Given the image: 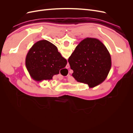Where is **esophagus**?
<instances>
[{
  "label": "esophagus",
  "mask_w": 133,
  "mask_h": 133,
  "mask_svg": "<svg viewBox=\"0 0 133 133\" xmlns=\"http://www.w3.org/2000/svg\"><path fill=\"white\" fill-rule=\"evenodd\" d=\"M68 68H69L70 67V65H67V66H66Z\"/></svg>",
  "instance_id": "obj_1"
}]
</instances>
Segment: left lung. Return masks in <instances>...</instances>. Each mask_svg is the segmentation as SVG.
<instances>
[{
    "mask_svg": "<svg viewBox=\"0 0 133 133\" xmlns=\"http://www.w3.org/2000/svg\"><path fill=\"white\" fill-rule=\"evenodd\" d=\"M72 76L78 82L94 88L103 82L109 73L111 59L109 52L99 39L87 38L76 46L68 59Z\"/></svg>",
    "mask_w": 133,
    "mask_h": 133,
    "instance_id": "8db88e82",
    "label": "left lung"
}]
</instances>
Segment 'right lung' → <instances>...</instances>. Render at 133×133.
Returning <instances> with one entry per match:
<instances>
[{
  "mask_svg": "<svg viewBox=\"0 0 133 133\" xmlns=\"http://www.w3.org/2000/svg\"><path fill=\"white\" fill-rule=\"evenodd\" d=\"M66 64V60L60 54L57 46L46 40L35 43L25 58L26 69L31 77L37 82L52 79Z\"/></svg>",
  "mask_w": 133,
  "mask_h": 133,
  "instance_id": "1",
  "label": "right lung"
}]
</instances>
